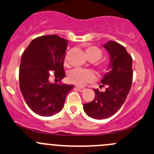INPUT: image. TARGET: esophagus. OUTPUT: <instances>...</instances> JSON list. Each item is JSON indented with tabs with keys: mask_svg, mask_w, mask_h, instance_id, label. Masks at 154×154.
<instances>
[{
	"mask_svg": "<svg viewBox=\"0 0 154 154\" xmlns=\"http://www.w3.org/2000/svg\"><path fill=\"white\" fill-rule=\"evenodd\" d=\"M77 89H78L80 92H83L85 90V88L84 87H77Z\"/></svg>",
	"mask_w": 154,
	"mask_h": 154,
	"instance_id": "1",
	"label": "esophagus"
}]
</instances>
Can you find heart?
Masks as SVG:
<instances>
[{
	"label": "heart",
	"mask_w": 154,
	"mask_h": 154,
	"mask_svg": "<svg viewBox=\"0 0 154 154\" xmlns=\"http://www.w3.org/2000/svg\"><path fill=\"white\" fill-rule=\"evenodd\" d=\"M86 54L88 59L91 62H96L99 60L102 56V51L100 48L95 46H90L86 49ZM68 56L66 55L64 60V63L65 65H68ZM108 66V64L104 62L101 65V68L103 71H106ZM68 79L70 83L75 84L77 86H84L88 83H91L95 79V75L90 70H83L76 68L72 70L68 73Z\"/></svg>",
	"instance_id": "heart-1"
}]
</instances>
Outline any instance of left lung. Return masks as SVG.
<instances>
[{
  "mask_svg": "<svg viewBox=\"0 0 154 154\" xmlns=\"http://www.w3.org/2000/svg\"><path fill=\"white\" fill-rule=\"evenodd\" d=\"M103 47L109 53L110 64L98 84L106 89L100 92L94 89L95 98L83 104L85 113L96 120L108 118L120 110L131 89L133 75L132 59L123 46L110 41Z\"/></svg>",
  "mask_w": 154,
  "mask_h": 154,
  "instance_id": "1",
  "label": "left lung"
}]
</instances>
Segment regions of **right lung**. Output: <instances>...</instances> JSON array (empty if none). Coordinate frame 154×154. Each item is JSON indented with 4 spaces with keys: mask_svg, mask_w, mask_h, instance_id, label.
I'll list each match as a JSON object with an SVG mask.
<instances>
[{
    "mask_svg": "<svg viewBox=\"0 0 154 154\" xmlns=\"http://www.w3.org/2000/svg\"><path fill=\"white\" fill-rule=\"evenodd\" d=\"M68 41L59 36H41L33 40L21 59L19 87L32 111L50 117L62 110L66 95L73 85L52 83L65 77L64 60Z\"/></svg>",
    "mask_w": 154,
    "mask_h": 154,
    "instance_id": "1",
    "label": "right lung"
}]
</instances>
